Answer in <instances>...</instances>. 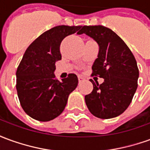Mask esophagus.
<instances>
[{"instance_id": "34e87169", "label": "esophagus", "mask_w": 150, "mask_h": 150, "mask_svg": "<svg viewBox=\"0 0 150 150\" xmlns=\"http://www.w3.org/2000/svg\"><path fill=\"white\" fill-rule=\"evenodd\" d=\"M78 79H79V82H82L84 80V78H83V77H82V76H80V75H79Z\"/></svg>"}]
</instances>
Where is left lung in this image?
<instances>
[{
  "instance_id": "8db88e82",
  "label": "left lung",
  "mask_w": 150,
  "mask_h": 150,
  "mask_svg": "<svg viewBox=\"0 0 150 150\" xmlns=\"http://www.w3.org/2000/svg\"><path fill=\"white\" fill-rule=\"evenodd\" d=\"M78 34H86L100 46L92 65L91 76L104 78L103 83L90 79L93 90L85 96L92 115L100 119L119 116L129 107L137 88L139 70L135 57L125 42L111 29L84 25Z\"/></svg>"
}]
</instances>
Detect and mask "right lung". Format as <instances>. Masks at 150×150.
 I'll return each instance as SVG.
<instances>
[{"label": "right lung", "mask_w": 150, "mask_h": 150, "mask_svg": "<svg viewBox=\"0 0 150 150\" xmlns=\"http://www.w3.org/2000/svg\"><path fill=\"white\" fill-rule=\"evenodd\" d=\"M81 25H58L37 38L29 46L17 69L16 88L25 113L39 121H49L65 108L71 92L78 85L75 74L56 79L55 62L61 60L60 44Z\"/></svg>", "instance_id": "add662e5"}]
</instances>
